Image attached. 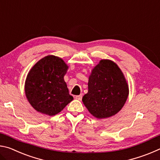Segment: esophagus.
Listing matches in <instances>:
<instances>
[{"label":"esophagus","instance_id":"1","mask_svg":"<svg viewBox=\"0 0 160 160\" xmlns=\"http://www.w3.org/2000/svg\"><path fill=\"white\" fill-rule=\"evenodd\" d=\"M82 94H80V95H77V96H75V99L79 100V101H80V100H82Z\"/></svg>","mask_w":160,"mask_h":160}]
</instances>
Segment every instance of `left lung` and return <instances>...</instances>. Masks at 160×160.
Returning a JSON list of instances; mask_svg holds the SVG:
<instances>
[{
	"mask_svg": "<svg viewBox=\"0 0 160 160\" xmlns=\"http://www.w3.org/2000/svg\"><path fill=\"white\" fill-rule=\"evenodd\" d=\"M128 94V82L120 68L112 61L102 59L92 70L88 92L82 100L92 115L102 119L120 112Z\"/></svg>",
	"mask_w": 160,
	"mask_h": 160,
	"instance_id": "8db88e82",
	"label": "left lung"
}]
</instances>
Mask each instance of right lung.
Instances as JSON below:
<instances>
[{"mask_svg": "<svg viewBox=\"0 0 160 160\" xmlns=\"http://www.w3.org/2000/svg\"><path fill=\"white\" fill-rule=\"evenodd\" d=\"M68 69V66L61 58L48 55L29 70L25 83V95L37 112L54 116L73 99L64 80Z\"/></svg>", "mask_w": 160, "mask_h": 160, "instance_id": "right-lung-1", "label": "right lung"}]
</instances>
